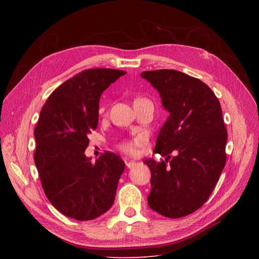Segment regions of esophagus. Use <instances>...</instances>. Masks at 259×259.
I'll list each match as a JSON object with an SVG mask.
<instances>
[{"instance_id": "1", "label": "esophagus", "mask_w": 259, "mask_h": 259, "mask_svg": "<svg viewBox=\"0 0 259 259\" xmlns=\"http://www.w3.org/2000/svg\"><path fill=\"white\" fill-rule=\"evenodd\" d=\"M135 165H136V162H134V161H129V162H126V166H127L129 169L133 168Z\"/></svg>"}]
</instances>
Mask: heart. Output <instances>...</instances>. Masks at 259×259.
Wrapping results in <instances>:
<instances>
[{"mask_svg":"<svg viewBox=\"0 0 259 259\" xmlns=\"http://www.w3.org/2000/svg\"><path fill=\"white\" fill-rule=\"evenodd\" d=\"M145 140H146L145 135L144 134H139L134 139L124 141L121 144V150L124 153L128 154V155H135L137 153L138 146L142 145L145 142Z\"/></svg>","mask_w":259,"mask_h":259,"instance_id":"1","label":"heart"}]
</instances>
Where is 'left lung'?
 I'll return each instance as SVG.
<instances>
[{"instance_id": "obj_1", "label": "left lung", "mask_w": 259, "mask_h": 259, "mask_svg": "<svg viewBox=\"0 0 259 259\" xmlns=\"http://www.w3.org/2000/svg\"><path fill=\"white\" fill-rule=\"evenodd\" d=\"M140 76L159 91L169 112L154 150L165 161L143 162L152 174L147 203L163 216H187L208 200L225 168L228 133L223 110L205 83L181 71L146 70ZM171 152L176 154L172 158Z\"/></svg>"}]
</instances>
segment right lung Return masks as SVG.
<instances>
[{"label": "right lung", "instance_id": "obj_1", "mask_svg": "<svg viewBox=\"0 0 259 259\" xmlns=\"http://www.w3.org/2000/svg\"><path fill=\"white\" fill-rule=\"evenodd\" d=\"M126 71L85 69L56 88L34 128V164L49 202L63 215L92 220L113 206L125 163L106 152L86 157L88 135L98 125L101 93Z\"/></svg>", "mask_w": 259, "mask_h": 259}]
</instances>
